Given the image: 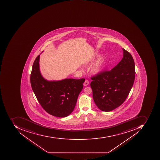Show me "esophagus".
<instances>
[{
  "label": "esophagus",
  "mask_w": 160,
  "mask_h": 160,
  "mask_svg": "<svg viewBox=\"0 0 160 160\" xmlns=\"http://www.w3.org/2000/svg\"><path fill=\"white\" fill-rule=\"evenodd\" d=\"M89 83V81L88 80H86L85 81V82H84V85L85 86H87L88 85Z\"/></svg>",
  "instance_id": "1"
}]
</instances>
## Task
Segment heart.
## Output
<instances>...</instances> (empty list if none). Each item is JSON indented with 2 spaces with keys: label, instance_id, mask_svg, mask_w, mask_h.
Wrapping results in <instances>:
<instances>
[{
  "label": "heart",
  "instance_id": "1",
  "mask_svg": "<svg viewBox=\"0 0 160 160\" xmlns=\"http://www.w3.org/2000/svg\"><path fill=\"white\" fill-rule=\"evenodd\" d=\"M92 60V59H91L89 61L90 62ZM104 60V59L103 56H100L94 63L91 68V72L93 73H97L100 71V70H101L102 66Z\"/></svg>",
  "mask_w": 160,
  "mask_h": 160
}]
</instances>
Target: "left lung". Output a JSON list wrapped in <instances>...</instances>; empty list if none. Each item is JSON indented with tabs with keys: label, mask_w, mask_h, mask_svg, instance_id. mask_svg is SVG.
I'll list each match as a JSON object with an SVG mask.
<instances>
[{
	"label": "left lung",
	"mask_w": 160,
	"mask_h": 160,
	"mask_svg": "<svg viewBox=\"0 0 160 160\" xmlns=\"http://www.w3.org/2000/svg\"><path fill=\"white\" fill-rule=\"evenodd\" d=\"M123 58L114 68L91 78L94 102L98 109L110 112L123 103L133 87L135 78L134 59L122 48Z\"/></svg>",
	"instance_id": "obj_1"
}]
</instances>
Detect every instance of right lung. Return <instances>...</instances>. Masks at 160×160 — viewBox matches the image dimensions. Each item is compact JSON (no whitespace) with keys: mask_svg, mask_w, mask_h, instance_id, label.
<instances>
[{"mask_svg":"<svg viewBox=\"0 0 160 160\" xmlns=\"http://www.w3.org/2000/svg\"><path fill=\"white\" fill-rule=\"evenodd\" d=\"M40 55L33 62L30 75L32 88L42 108L58 117L70 115L74 110L85 79L67 78L48 81L40 72Z\"/></svg>","mask_w":160,"mask_h":160,"instance_id":"right-lung-1","label":"right lung"}]
</instances>
